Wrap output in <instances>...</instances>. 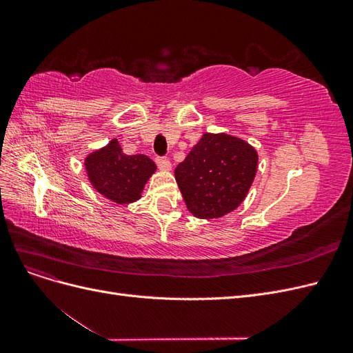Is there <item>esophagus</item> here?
Instances as JSON below:
<instances>
[{
    "mask_svg": "<svg viewBox=\"0 0 353 353\" xmlns=\"http://www.w3.org/2000/svg\"><path fill=\"white\" fill-rule=\"evenodd\" d=\"M156 163L162 170H170V168H172L170 160L168 157H156Z\"/></svg>",
    "mask_w": 353,
    "mask_h": 353,
    "instance_id": "1",
    "label": "esophagus"
}]
</instances>
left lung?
<instances>
[{"label":"left lung","mask_w":353,"mask_h":353,"mask_svg":"<svg viewBox=\"0 0 353 353\" xmlns=\"http://www.w3.org/2000/svg\"><path fill=\"white\" fill-rule=\"evenodd\" d=\"M258 169V153L241 138L203 134L175 169L188 210L200 219L221 218L237 209Z\"/></svg>","instance_id":"1"}]
</instances>
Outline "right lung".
Wrapping results in <instances>:
<instances>
[{
    "instance_id": "1",
    "label": "right lung",
    "mask_w": 353,
    "mask_h": 353,
    "mask_svg": "<svg viewBox=\"0 0 353 353\" xmlns=\"http://www.w3.org/2000/svg\"><path fill=\"white\" fill-rule=\"evenodd\" d=\"M85 169L92 187L117 205H128L141 197L144 185L156 165L144 154L128 156L116 138L85 159Z\"/></svg>"
}]
</instances>
